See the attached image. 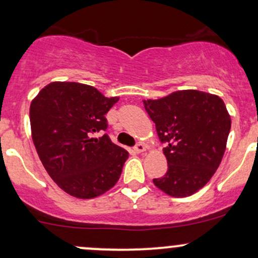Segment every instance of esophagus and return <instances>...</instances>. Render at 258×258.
<instances>
[{
	"label": "esophagus",
	"mask_w": 258,
	"mask_h": 258,
	"mask_svg": "<svg viewBox=\"0 0 258 258\" xmlns=\"http://www.w3.org/2000/svg\"><path fill=\"white\" fill-rule=\"evenodd\" d=\"M134 151L137 152V153L144 152V151H145V145H144L143 143H138V144L134 146Z\"/></svg>",
	"instance_id": "34e87169"
}]
</instances>
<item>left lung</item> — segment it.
<instances>
[{"mask_svg": "<svg viewBox=\"0 0 258 258\" xmlns=\"http://www.w3.org/2000/svg\"><path fill=\"white\" fill-rule=\"evenodd\" d=\"M166 145L167 173L153 184L173 198H186L204 187L221 164L230 132V115L221 97L198 90L176 91L144 101Z\"/></svg>", "mask_w": 258, "mask_h": 258, "instance_id": "obj_1", "label": "left lung"}]
</instances>
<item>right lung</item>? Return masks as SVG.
Instances as JSON below:
<instances>
[{"label": "right lung", "instance_id": "right-lung-1", "mask_svg": "<svg viewBox=\"0 0 258 258\" xmlns=\"http://www.w3.org/2000/svg\"><path fill=\"white\" fill-rule=\"evenodd\" d=\"M119 97H105L94 86L51 83L30 105L34 145L48 175L78 199H92L113 187L129 153L107 134L106 113Z\"/></svg>", "mask_w": 258, "mask_h": 258}]
</instances>
